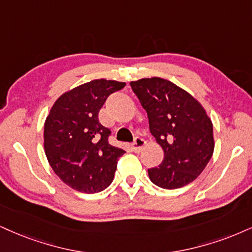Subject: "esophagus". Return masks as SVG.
<instances>
[{"mask_svg":"<svg viewBox=\"0 0 252 252\" xmlns=\"http://www.w3.org/2000/svg\"><path fill=\"white\" fill-rule=\"evenodd\" d=\"M145 145H146V141L144 140V139L142 138H135L134 139V141H133V144H132V151L134 152V153H140L141 152V150L142 148L145 147Z\"/></svg>","mask_w":252,"mask_h":252,"instance_id":"1","label":"esophagus"}]
</instances>
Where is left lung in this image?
I'll return each mask as SVG.
<instances>
[{"mask_svg": "<svg viewBox=\"0 0 252 252\" xmlns=\"http://www.w3.org/2000/svg\"><path fill=\"white\" fill-rule=\"evenodd\" d=\"M147 112L150 131L162 147L159 167L148 169L154 185L176 189L194 181L214 153L213 124L202 105L169 80L153 77L129 83Z\"/></svg>", "mask_w": 252, "mask_h": 252, "instance_id": "1", "label": "left lung"}]
</instances>
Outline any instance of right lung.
I'll return each instance as SVG.
<instances>
[{
    "instance_id": "obj_1",
    "label": "right lung",
    "mask_w": 252,
    "mask_h": 252,
    "mask_svg": "<svg viewBox=\"0 0 252 252\" xmlns=\"http://www.w3.org/2000/svg\"><path fill=\"white\" fill-rule=\"evenodd\" d=\"M126 83L95 79L65 92L44 124V150L51 168L74 190L94 194L113 181L117 162L125 153L108 144L111 131L98 114L111 93Z\"/></svg>"
}]
</instances>
